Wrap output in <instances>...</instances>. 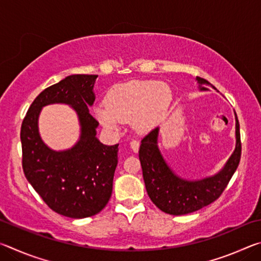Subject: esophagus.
<instances>
[{
  "label": "esophagus",
  "instance_id": "34e87169",
  "mask_svg": "<svg viewBox=\"0 0 261 261\" xmlns=\"http://www.w3.org/2000/svg\"><path fill=\"white\" fill-rule=\"evenodd\" d=\"M139 141L138 140H132L130 143V146H131V149L134 151L135 153H137L139 151Z\"/></svg>",
  "mask_w": 261,
  "mask_h": 261
}]
</instances>
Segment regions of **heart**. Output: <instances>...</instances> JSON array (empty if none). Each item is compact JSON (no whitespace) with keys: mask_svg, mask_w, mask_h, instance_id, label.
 <instances>
[{"mask_svg":"<svg viewBox=\"0 0 261 261\" xmlns=\"http://www.w3.org/2000/svg\"><path fill=\"white\" fill-rule=\"evenodd\" d=\"M171 91L155 81H131L109 90L106 105L95 106L94 114L106 129L118 131L121 122H130L136 131L153 130L169 109Z\"/></svg>","mask_w":261,"mask_h":261,"instance_id":"heart-1","label":"heart"}]
</instances>
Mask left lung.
I'll return each instance as SVG.
<instances>
[{"mask_svg": "<svg viewBox=\"0 0 261 261\" xmlns=\"http://www.w3.org/2000/svg\"><path fill=\"white\" fill-rule=\"evenodd\" d=\"M196 81L200 91H208V87L215 90V87L204 78L197 77ZM235 120L236 146L230 158L219 173L197 180L179 177L168 166L158 146L160 127H155L144 137L139 148V160L148 197L158 208L167 214L183 215L200 210L218 199L232 177L241 160L240 123L236 113Z\"/></svg>", "mask_w": 261, "mask_h": 261, "instance_id": "left-lung-1", "label": "left lung"}]
</instances>
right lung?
I'll list each match as a JSON object with an SVG mask.
<instances>
[{"label": "right lung", "instance_id": "right-lung-1", "mask_svg": "<svg viewBox=\"0 0 261 261\" xmlns=\"http://www.w3.org/2000/svg\"><path fill=\"white\" fill-rule=\"evenodd\" d=\"M96 74H71L54 84L31 105L21 123L20 141L26 179L50 208L63 216L84 219L108 204L118 159V144L107 146L96 138L99 122L90 114ZM68 104L76 112L81 136L65 151H54L38 134V115L45 105Z\"/></svg>", "mask_w": 261, "mask_h": 261}]
</instances>
